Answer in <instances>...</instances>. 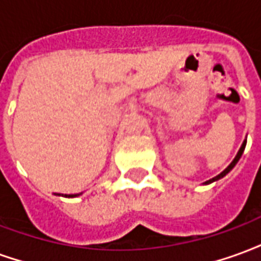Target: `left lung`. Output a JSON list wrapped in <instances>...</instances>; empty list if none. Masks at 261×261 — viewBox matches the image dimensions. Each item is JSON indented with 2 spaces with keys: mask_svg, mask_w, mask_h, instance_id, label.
Instances as JSON below:
<instances>
[{
  "mask_svg": "<svg viewBox=\"0 0 261 261\" xmlns=\"http://www.w3.org/2000/svg\"><path fill=\"white\" fill-rule=\"evenodd\" d=\"M245 147H246V140H245V141H243V144H242L241 149H239V151H238V153H236L235 159H233V161H232V162H230L229 166H228V168H226V169H225L224 172H221V173H219L218 176H215V177H213V179H210V180L205 181V183H204V185H210V183H213V181H217V180H219V179H222V177H224L225 175H228V173H229L230 170L233 169V166H235V165L238 164V161H239V159H241L242 153H243V151H245Z\"/></svg>",
  "mask_w": 261,
  "mask_h": 261,
  "instance_id": "left-lung-1",
  "label": "left lung"
}]
</instances>
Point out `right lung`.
Wrapping results in <instances>:
<instances>
[{
    "mask_svg": "<svg viewBox=\"0 0 261 261\" xmlns=\"http://www.w3.org/2000/svg\"><path fill=\"white\" fill-rule=\"evenodd\" d=\"M81 194V193H80ZM80 194H57V196H64V197H76L80 196Z\"/></svg>",
    "mask_w": 261,
    "mask_h": 261,
    "instance_id": "obj_1",
    "label": "right lung"
}]
</instances>
